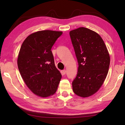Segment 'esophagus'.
<instances>
[{
  "label": "esophagus",
  "instance_id": "obj_1",
  "mask_svg": "<svg viewBox=\"0 0 125 125\" xmlns=\"http://www.w3.org/2000/svg\"><path fill=\"white\" fill-rule=\"evenodd\" d=\"M62 72L63 74L64 75V74H65V73H66V71H65V69H64V70H63V71H62Z\"/></svg>",
  "mask_w": 125,
  "mask_h": 125
}]
</instances>
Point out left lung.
I'll return each instance as SVG.
<instances>
[{
    "mask_svg": "<svg viewBox=\"0 0 125 125\" xmlns=\"http://www.w3.org/2000/svg\"><path fill=\"white\" fill-rule=\"evenodd\" d=\"M69 35L79 65L73 91L83 98L90 96L98 92L107 76L110 62L108 51L100 36L90 29L79 27Z\"/></svg>",
    "mask_w": 125,
    "mask_h": 125,
    "instance_id": "left-lung-1",
    "label": "left lung"
}]
</instances>
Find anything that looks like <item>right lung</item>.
Returning <instances> with one entry per match:
<instances>
[{
  "instance_id": "add662e5",
  "label": "right lung",
  "mask_w": 125,
  "mask_h": 125,
  "mask_svg": "<svg viewBox=\"0 0 125 125\" xmlns=\"http://www.w3.org/2000/svg\"><path fill=\"white\" fill-rule=\"evenodd\" d=\"M61 31L43 30L30 35L23 42L18 58L21 77L30 90L46 98L56 92L62 75L55 66L51 48Z\"/></svg>"
}]
</instances>
